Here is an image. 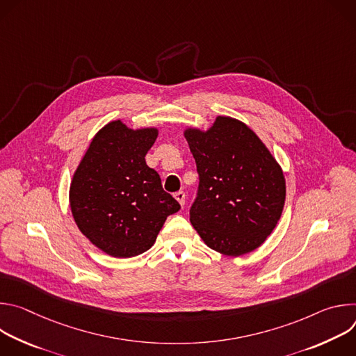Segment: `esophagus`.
<instances>
[{
	"label": "esophagus",
	"instance_id": "1",
	"mask_svg": "<svg viewBox=\"0 0 356 356\" xmlns=\"http://www.w3.org/2000/svg\"><path fill=\"white\" fill-rule=\"evenodd\" d=\"M175 198L179 201V204H180L181 207H184V202H186V194H184V191H177V193L175 194Z\"/></svg>",
	"mask_w": 356,
	"mask_h": 356
}]
</instances>
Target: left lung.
Segmentation results:
<instances>
[{
	"instance_id": "obj_1",
	"label": "left lung",
	"mask_w": 356,
	"mask_h": 356,
	"mask_svg": "<svg viewBox=\"0 0 356 356\" xmlns=\"http://www.w3.org/2000/svg\"><path fill=\"white\" fill-rule=\"evenodd\" d=\"M184 138L200 176L190 222L206 245L227 257L258 249L277 225L284 200L283 170L262 139L245 122L218 115Z\"/></svg>"
}]
</instances>
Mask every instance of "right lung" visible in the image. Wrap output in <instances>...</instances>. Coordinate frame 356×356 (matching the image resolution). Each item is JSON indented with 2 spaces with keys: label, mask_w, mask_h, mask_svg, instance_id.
<instances>
[{
  "label": "right lung",
  "mask_w": 356,
  "mask_h": 356,
  "mask_svg": "<svg viewBox=\"0 0 356 356\" xmlns=\"http://www.w3.org/2000/svg\"><path fill=\"white\" fill-rule=\"evenodd\" d=\"M158 135L156 127L134 129L111 121L94 135L73 175L69 202L74 222L113 258L147 250L166 218L180 210L145 161Z\"/></svg>",
  "instance_id": "obj_1"
}]
</instances>
